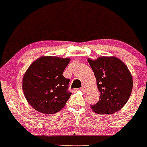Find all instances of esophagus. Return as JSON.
<instances>
[{
  "instance_id": "34e87169",
  "label": "esophagus",
  "mask_w": 147,
  "mask_h": 147,
  "mask_svg": "<svg viewBox=\"0 0 147 147\" xmlns=\"http://www.w3.org/2000/svg\"><path fill=\"white\" fill-rule=\"evenodd\" d=\"M80 90L82 91V92H86V88H85V86H82V88H80Z\"/></svg>"
}]
</instances>
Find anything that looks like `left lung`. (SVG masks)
<instances>
[{"instance_id":"obj_1","label":"left lung","mask_w":147,"mask_h":147,"mask_svg":"<svg viewBox=\"0 0 147 147\" xmlns=\"http://www.w3.org/2000/svg\"><path fill=\"white\" fill-rule=\"evenodd\" d=\"M96 78L99 101L90 107L98 114H112L127 102L131 94L133 79L126 65L115 57L88 59Z\"/></svg>"}]
</instances>
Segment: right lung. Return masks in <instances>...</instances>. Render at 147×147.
Masks as SVG:
<instances>
[{"label":"right lung","mask_w":147,"mask_h":147,"mask_svg":"<svg viewBox=\"0 0 147 147\" xmlns=\"http://www.w3.org/2000/svg\"><path fill=\"white\" fill-rule=\"evenodd\" d=\"M70 59L44 56L34 61L23 78L22 89L32 108L45 114L59 111L71 95L69 80L62 75Z\"/></svg>","instance_id":"add662e5"}]
</instances>
